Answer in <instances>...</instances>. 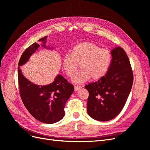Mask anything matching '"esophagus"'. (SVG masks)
Instances as JSON below:
<instances>
[{"label":"esophagus","instance_id":"esophagus-1","mask_svg":"<svg viewBox=\"0 0 150 150\" xmlns=\"http://www.w3.org/2000/svg\"><path fill=\"white\" fill-rule=\"evenodd\" d=\"M81 88V86H74V91H78L79 89H80Z\"/></svg>","mask_w":150,"mask_h":150}]
</instances>
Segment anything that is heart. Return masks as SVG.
I'll return each mask as SVG.
<instances>
[{
  "label": "heart",
  "instance_id": "heart-1",
  "mask_svg": "<svg viewBox=\"0 0 150 150\" xmlns=\"http://www.w3.org/2000/svg\"><path fill=\"white\" fill-rule=\"evenodd\" d=\"M110 51L101 49L89 42H82L72 48L71 54H66L62 59V68L66 74L72 77L77 70V63H80L81 71L77 73L72 81L84 83L91 78L94 81L101 79L106 75L111 63Z\"/></svg>",
  "mask_w": 150,
  "mask_h": 150
}]
</instances>
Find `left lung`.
I'll list each match as a JSON object with an SVG mask.
<instances>
[{
	"instance_id": "left-lung-1",
	"label": "left lung",
	"mask_w": 150,
	"mask_h": 150,
	"mask_svg": "<svg viewBox=\"0 0 150 150\" xmlns=\"http://www.w3.org/2000/svg\"><path fill=\"white\" fill-rule=\"evenodd\" d=\"M111 63L106 75L85 86L88 91L87 110L90 117L99 121H110L123 108L133 83L129 58L121 47L111 51Z\"/></svg>"
}]
</instances>
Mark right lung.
Masks as SVG:
<instances>
[{
    "label": "right lung",
    "mask_w": 150,
    "mask_h": 150,
    "mask_svg": "<svg viewBox=\"0 0 150 150\" xmlns=\"http://www.w3.org/2000/svg\"><path fill=\"white\" fill-rule=\"evenodd\" d=\"M47 38L40 39L39 41L42 42L41 44H33L22 54L18 64V81L22 101L30 114L40 122L52 124L64 116L65 104L74 91L73 85L61 74H57L49 84H35L25 78L21 69L40 46L47 49H54L46 46Z\"/></svg>",
    "instance_id": "obj_1"
}]
</instances>
